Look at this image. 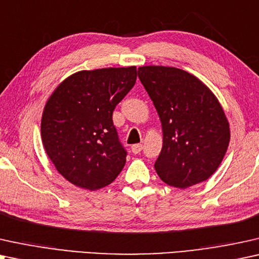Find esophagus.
Masks as SVG:
<instances>
[{"instance_id": "esophagus-1", "label": "esophagus", "mask_w": 259, "mask_h": 259, "mask_svg": "<svg viewBox=\"0 0 259 259\" xmlns=\"http://www.w3.org/2000/svg\"><path fill=\"white\" fill-rule=\"evenodd\" d=\"M143 149V146L142 144H134V146L132 147V151L134 154H139L141 153V150Z\"/></svg>"}]
</instances>
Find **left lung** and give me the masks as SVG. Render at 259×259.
<instances>
[{"label": "left lung", "mask_w": 259, "mask_h": 259, "mask_svg": "<svg viewBox=\"0 0 259 259\" xmlns=\"http://www.w3.org/2000/svg\"><path fill=\"white\" fill-rule=\"evenodd\" d=\"M139 78L160 117L163 144L154 167L177 188L206 181L218 169L230 143V125L213 92L184 70L139 67Z\"/></svg>", "instance_id": "obj_1"}]
</instances>
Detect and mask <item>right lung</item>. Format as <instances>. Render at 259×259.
Listing matches in <instances>:
<instances>
[{
  "instance_id": "add662e5",
  "label": "right lung",
  "mask_w": 259,
  "mask_h": 259,
  "mask_svg": "<svg viewBox=\"0 0 259 259\" xmlns=\"http://www.w3.org/2000/svg\"><path fill=\"white\" fill-rule=\"evenodd\" d=\"M136 78L135 66L79 71L48 98L41 139L54 167L71 184L96 191L122 171L126 150L119 142L112 112Z\"/></svg>"
}]
</instances>
